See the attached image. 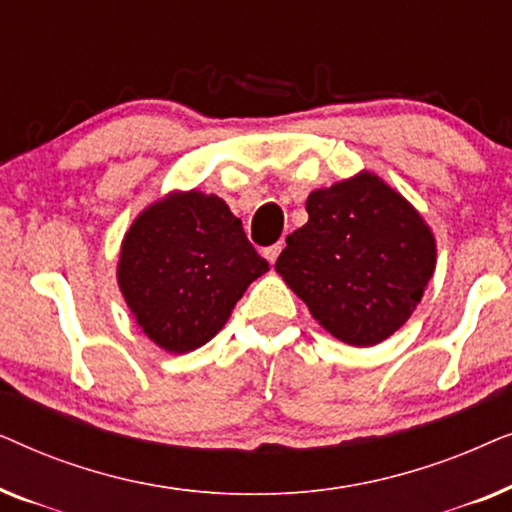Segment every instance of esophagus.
Masks as SVG:
<instances>
[{"instance_id":"1","label":"esophagus","mask_w":512,"mask_h":512,"mask_svg":"<svg viewBox=\"0 0 512 512\" xmlns=\"http://www.w3.org/2000/svg\"><path fill=\"white\" fill-rule=\"evenodd\" d=\"M282 249H284V242H277V244H270V247H265L263 249V256L268 258L270 263H275L277 258H279V254H282Z\"/></svg>"}]
</instances>
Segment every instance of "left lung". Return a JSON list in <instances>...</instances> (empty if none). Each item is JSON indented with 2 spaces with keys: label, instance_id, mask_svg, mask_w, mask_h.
<instances>
[{
  "label": "left lung",
  "instance_id": "8db88e82",
  "mask_svg": "<svg viewBox=\"0 0 512 512\" xmlns=\"http://www.w3.org/2000/svg\"><path fill=\"white\" fill-rule=\"evenodd\" d=\"M275 268L333 338L370 347L398 331L436 268V242L408 200L375 174L319 188Z\"/></svg>",
  "mask_w": 512,
  "mask_h": 512
}]
</instances>
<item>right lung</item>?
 Instances as JSON below:
<instances>
[{"label":"right lung","mask_w":512,"mask_h":512,"mask_svg":"<svg viewBox=\"0 0 512 512\" xmlns=\"http://www.w3.org/2000/svg\"><path fill=\"white\" fill-rule=\"evenodd\" d=\"M268 270L226 202L174 193L125 235L118 284L142 331L167 352L212 340L247 286Z\"/></svg>","instance_id":"add662e5"}]
</instances>
